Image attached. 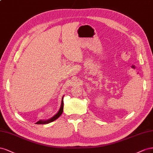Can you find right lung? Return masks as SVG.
I'll return each mask as SVG.
<instances>
[{
    "label": "right lung",
    "mask_w": 153,
    "mask_h": 153,
    "mask_svg": "<svg viewBox=\"0 0 153 153\" xmlns=\"http://www.w3.org/2000/svg\"><path fill=\"white\" fill-rule=\"evenodd\" d=\"M63 97L62 100V104H61V107H60L59 110V111L58 112L57 114L55 115L53 117L51 118V119H49V120H44V121H43V120H40V121L37 122L36 124H45L50 123H51V122L55 120L56 119H57L62 114L63 111Z\"/></svg>",
    "instance_id": "obj_1"
}]
</instances>
